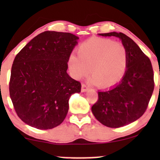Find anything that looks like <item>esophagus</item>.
Segmentation results:
<instances>
[{"label": "esophagus", "instance_id": "1", "mask_svg": "<svg viewBox=\"0 0 160 160\" xmlns=\"http://www.w3.org/2000/svg\"><path fill=\"white\" fill-rule=\"evenodd\" d=\"M88 87H87L84 84H82V92H86L88 90Z\"/></svg>", "mask_w": 160, "mask_h": 160}]
</instances>
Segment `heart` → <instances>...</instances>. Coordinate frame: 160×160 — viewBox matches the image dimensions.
I'll use <instances>...</instances> for the list:
<instances>
[{"label": "heart", "mask_w": 160, "mask_h": 160, "mask_svg": "<svg viewBox=\"0 0 160 160\" xmlns=\"http://www.w3.org/2000/svg\"><path fill=\"white\" fill-rule=\"evenodd\" d=\"M78 54L68 58L71 76L80 79L89 73V82L100 87L117 84L125 73L128 53L124 46L107 38H91L79 46Z\"/></svg>", "instance_id": "1"}]
</instances>
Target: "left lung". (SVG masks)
I'll use <instances>...</instances> for the list:
<instances>
[{"label":"left lung","instance_id":"obj_1","mask_svg":"<svg viewBox=\"0 0 160 160\" xmlns=\"http://www.w3.org/2000/svg\"><path fill=\"white\" fill-rule=\"evenodd\" d=\"M122 40L128 53L125 73L119 84L98 92V100L92 106L95 117L111 128L125 126L145 113L154 88V71L149 58L138 46L122 32L99 33Z\"/></svg>","mask_w":160,"mask_h":160}]
</instances>
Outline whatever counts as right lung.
<instances>
[{"instance_id":"add662e5","label":"right lung","mask_w":160,"mask_h":160,"mask_svg":"<svg viewBox=\"0 0 160 160\" xmlns=\"http://www.w3.org/2000/svg\"><path fill=\"white\" fill-rule=\"evenodd\" d=\"M78 39L70 32L45 31L15 57L10 98L17 116L28 125L48 130L65 119L70 98L82 87L67 73L68 58Z\"/></svg>"}]
</instances>
